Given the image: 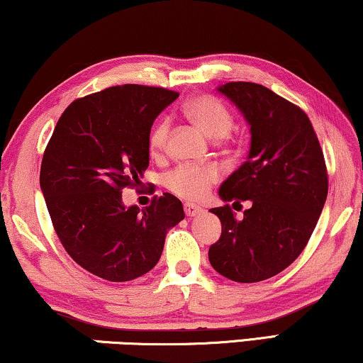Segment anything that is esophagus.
I'll use <instances>...</instances> for the list:
<instances>
[{"instance_id":"1","label":"esophagus","mask_w":363,"mask_h":363,"mask_svg":"<svg viewBox=\"0 0 363 363\" xmlns=\"http://www.w3.org/2000/svg\"><path fill=\"white\" fill-rule=\"evenodd\" d=\"M200 213H203L201 208L193 206V205H185V215H186V216L193 218V216H198V215H200Z\"/></svg>"}]
</instances>
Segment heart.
<instances>
[{"instance_id":"obj_1","label":"heart","mask_w":363,"mask_h":363,"mask_svg":"<svg viewBox=\"0 0 363 363\" xmlns=\"http://www.w3.org/2000/svg\"><path fill=\"white\" fill-rule=\"evenodd\" d=\"M185 113L190 121L201 128L211 138H228L235 127V117L230 108L215 96H200L186 102ZM168 135H170V122L162 118L153 125L148 135V148L153 157L165 152ZM220 178V170L215 165H182L165 177L167 190L183 200L198 203L203 201L210 193L211 186Z\"/></svg>"}]
</instances>
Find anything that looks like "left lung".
Returning <instances> with one entry per match:
<instances>
[{
    "label": "left lung",
    "mask_w": 363,
    "mask_h": 363,
    "mask_svg": "<svg viewBox=\"0 0 363 363\" xmlns=\"http://www.w3.org/2000/svg\"><path fill=\"white\" fill-rule=\"evenodd\" d=\"M218 92L251 127L247 160L223 182L220 198L251 206L242 220L230 205L210 210L221 236L208 257L228 279L259 282L292 264L309 241L329 190L324 153L306 112L267 87L228 82Z\"/></svg>",
    "instance_id": "1"
}]
</instances>
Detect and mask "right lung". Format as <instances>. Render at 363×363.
Returning <instances> with one entry per match:
<instances>
[{"label": "right lung", "instance_id": "right-lung-1", "mask_svg": "<svg viewBox=\"0 0 363 363\" xmlns=\"http://www.w3.org/2000/svg\"><path fill=\"white\" fill-rule=\"evenodd\" d=\"M177 92L125 84L69 106L44 152L39 185L67 255L106 281L147 274L160 259L167 231L185 213L163 193L145 210L122 201L148 167V135Z\"/></svg>", "mask_w": 363, "mask_h": 363}]
</instances>
